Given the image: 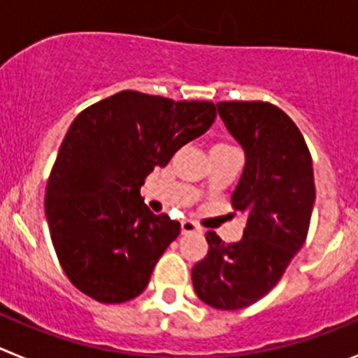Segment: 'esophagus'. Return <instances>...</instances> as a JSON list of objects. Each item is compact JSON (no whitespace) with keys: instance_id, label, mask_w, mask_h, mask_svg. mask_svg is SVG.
I'll return each instance as SVG.
<instances>
[{"instance_id":"1","label":"esophagus","mask_w":358,"mask_h":358,"mask_svg":"<svg viewBox=\"0 0 358 358\" xmlns=\"http://www.w3.org/2000/svg\"><path fill=\"white\" fill-rule=\"evenodd\" d=\"M181 231L182 235H188V233H195V231H201V227L194 222V220H182L181 222Z\"/></svg>"}]
</instances>
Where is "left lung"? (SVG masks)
<instances>
[{
    "label": "left lung",
    "mask_w": 358,
    "mask_h": 358,
    "mask_svg": "<svg viewBox=\"0 0 358 358\" xmlns=\"http://www.w3.org/2000/svg\"><path fill=\"white\" fill-rule=\"evenodd\" d=\"M218 116L245 152L233 208L248 213L240 242L208 231L206 258L192 268L195 294L218 310L252 305L276 287L303 248L314 210L312 156L296 123L268 102H218Z\"/></svg>",
    "instance_id": "left-lung-1"
}]
</instances>
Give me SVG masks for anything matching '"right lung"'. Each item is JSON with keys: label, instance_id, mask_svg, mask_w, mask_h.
<instances>
[{"label": "right lung", "instance_id": "obj_1", "mask_svg": "<svg viewBox=\"0 0 358 358\" xmlns=\"http://www.w3.org/2000/svg\"><path fill=\"white\" fill-rule=\"evenodd\" d=\"M215 103L120 91L73 120L50 173L44 211L73 285L100 303L140 296L181 224L140 195L148 173L215 122Z\"/></svg>", "mask_w": 358, "mask_h": 358}]
</instances>
